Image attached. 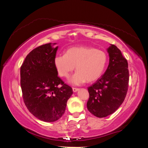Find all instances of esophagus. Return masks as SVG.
Segmentation results:
<instances>
[{
  "instance_id": "1",
  "label": "esophagus",
  "mask_w": 148,
  "mask_h": 148,
  "mask_svg": "<svg viewBox=\"0 0 148 148\" xmlns=\"http://www.w3.org/2000/svg\"><path fill=\"white\" fill-rule=\"evenodd\" d=\"M72 90H73L74 92H76V91H78L79 88H76V87H73V88H72Z\"/></svg>"
}]
</instances>
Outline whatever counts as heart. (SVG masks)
I'll use <instances>...</instances> for the list:
<instances>
[{"instance_id": "obj_1", "label": "heart", "mask_w": 148, "mask_h": 148, "mask_svg": "<svg viewBox=\"0 0 148 148\" xmlns=\"http://www.w3.org/2000/svg\"><path fill=\"white\" fill-rule=\"evenodd\" d=\"M108 61V55L102 50L77 46L67 49L65 54L57 55L53 63L57 73L62 77H68L76 66L77 71L69 82L73 85H81L99 79L106 68Z\"/></svg>"}]
</instances>
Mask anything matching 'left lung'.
<instances>
[{"mask_svg": "<svg viewBox=\"0 0 148 148\" xmlns=\"http://www.w3.org/2000/svg\"><path fill=\"white\" fill-rule=\"evenodd\" d=\"M109 64L106 72L88 87L89 98L87 102L89 111L97 117L113 114L123 102L129 87L128 62L114 44L107 49Z\"/></svg>", "mask_w": 148, "mask_h": 148, "instance_id": "obj_1", "label": "left lung"}]
</instances>
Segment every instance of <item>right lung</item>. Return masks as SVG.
I'll return each instance as SVG.
<instances>
[{
	"instance_id": "right-lung-1",
	"label": "right lung",
	"mask_w": 148,
	"mask_h": 148,
	"mask_svg": "<svg viewBox=\"0 0 148 148\" xmlns=\"http://www.w3.org/2000/svg\"><path fill=\"white\" fill-rule=\"evenodd\" d=\"M57 49L51 43L36 47L27 55L20 69L24 103L34 116L46 122L62 117L73 93L72 87L57 76L53 63Z\"/></svg>"
}]
</instances>
